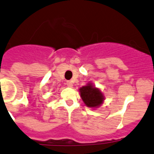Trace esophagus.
Segmentation results:
<instances>
[{
	"label": "esophagus",
	"instance_id": "34e87169",
	"mask_svg": "<svg viewBox=\"0 0 154 154\" xmlns=\"http://www.w3.org/2000/svg\"><path fill=\"white\" fill-rule=\"evenodd\" d=\"M66 85L68 86V87H73V83L71 82L70 81H66Z\"/></svg>",
	"mask_w": 154,
	"mask_h": 154
}]
</instances>
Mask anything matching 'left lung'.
Here are the masks:
<instances>
[{
    "instance_id": "8db88e82",
    "label": "left lung",
    "mask_w": 154,
    "mask_h": 154,
    "mask_svg": "<svg viewBox=\"0 0 154 154\" xmlns=\"http://www.w3.org/2000/svg\"><path fill=\"white\" fill-rule=\"evenodd\" d=\"M80 92L81 99L88 107L99 106L104 100V97L100 90L93 87L91 84L81 88Z\"/></svg>"
}]
</instances>
